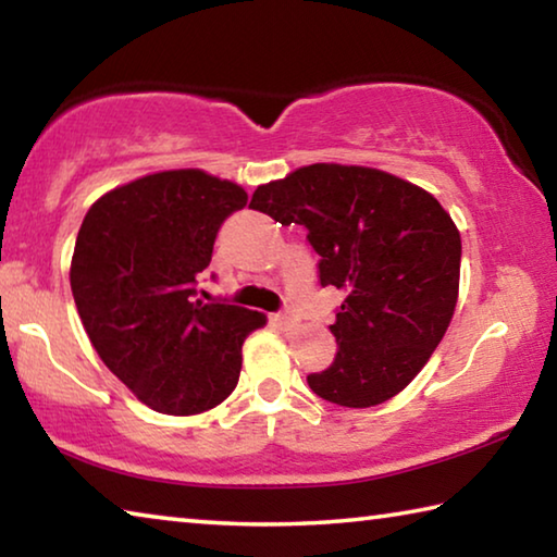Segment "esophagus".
<instances>
[{"label":"esophagus","mask_w":557,"mask_h":557,"mask_svg":"<svg viewBox=\"0 0 557 557\" xmlns=\"http://www.w3.org/2000/svg\"><path fill=\"white\" fill-rule=\"evenodd\" d=\"M275 319H277L280 326H292L297 322V317H295V312H292V309H282V312L275 314Z\"/></svg>","instance_id":"1"}]
</instances>
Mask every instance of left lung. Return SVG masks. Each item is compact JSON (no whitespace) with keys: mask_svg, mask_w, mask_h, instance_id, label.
Wrapping results in <instances>:
<instances>
[{"mask_svg":"<svg viewBox=\"0 0 557 557\" xmlns=\"http://www.w3.org/2000/svg\"><path fill=\"white\" fill-rule=\"evenodd\" d=\"M250 209L307 228L322 287L346 292L336 356L309 373L319 398L371 408L398 395L435 351L459 292L457 225L425 188L369 166L312 164L258 186Z\"/></svg>","mask_w":557,"mask_h":557,"instance_id":"1","label":"left lung"}]
</instances>
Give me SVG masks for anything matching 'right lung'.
<instances>
[{"label": "right lung", "mask_w": 557, "mask_h": 557, "mask_svg": "<svg viewBox=\"0 0 557 557\" xmlns=\"http://www.w3.org/2000/svg\"><path fill=\"white\" fill-rule=\"evenodd\" d=\"M248 203L199 169L137 178L90 206L71 289L102 363L164 414H196L238 385L240 348L265 314L196 295L223 221Z\"/></svg>", "instance_id": "1"}]
</instances>
